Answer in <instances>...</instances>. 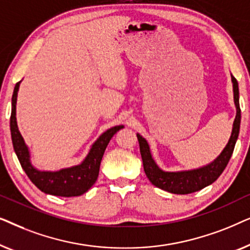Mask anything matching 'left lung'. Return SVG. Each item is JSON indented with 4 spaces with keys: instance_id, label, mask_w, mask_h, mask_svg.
Wrapping results in <instances>:
<instances>
[{
    "instance_id": "left-lung-1",
    "label": "left lung",
    "mask_w": 250,
    "mask_h": 250,
    "mask_svg": "<svg viewBox=\"0 0 250 250\" xmlns=\"http://www.w3.org/2000/svg\"><path fill=\"white\" fill-rule=\"evenodd\" d=\"M233 83V97L234 104L237 108V115L233 123L231 138L228 145L221 152V155L208 165L200 167L197 169L181 170V172H166L159 168L155 160H153L148 142L140 134H136L140 145V152H141L143 168L146 177L153 186L159 189L168 191L170 193L176 194H188L199 191L207 186L215 182L229 164L232 153H233L235 142L238 140L239 131H240L241 110L239 104V86L238 82L233 76H231Z\"/></svg>"
}]
</instances>
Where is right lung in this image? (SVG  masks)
I'll return each instance as SVG.
<instances>
[{
    "instance_id": "right-lung-1",
    "label": "right lung",
    "mask_w": 250,
    "mask_h": 250,
    "mask_svg": "<svg viewBox=\"0 0 250 250\" xmlns=\"http://www.w3.org/2000/svg\"><path fill=\"white\" fill-rule=\"evenodd\" d=\"M19 84L20 82L16 84L12 94L10 129H11L13 149H15L22 169L25 170L29 180L44 193L59 197H76L85 193L98 179L102 157H104V150L107 148L109 141L124 126H115L99 136V139L92 146L86 158L80 165L60 169L58 172H41L30 164L28 148L25 145V141H23L18 126H17L16 104Z\"/></svg>"
}]
</instances>
